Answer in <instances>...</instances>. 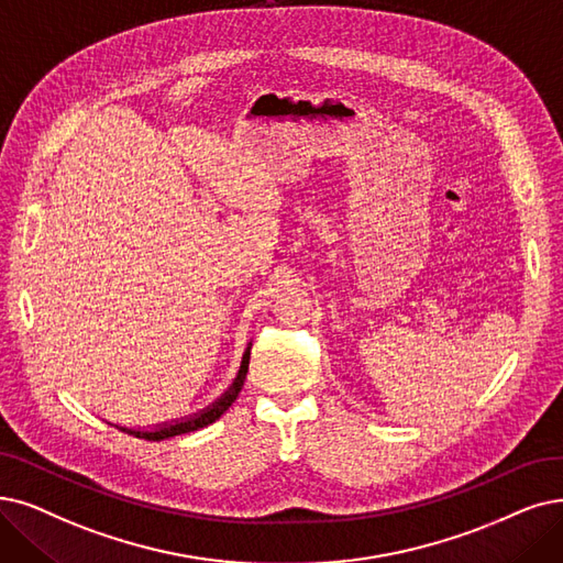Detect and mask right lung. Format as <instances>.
I'll return each instance as SVG.
<instances>
[{
  "label": "right lung",
  "instance_id": "add662e5",
  "mask_svg": "<svg viewBox=\"0 0 563 563\" xmlns=\"http://www.w3.org/2000/svg\"><path fill=\"white\" fill-rule=\"evenodd\" d=\"M246 369H250V349H246L244 357H242V367L238 372V378L235 384L227 390V395H223L219 401H214L210 409H206L203 413H196L187 420H179V422H173V424H164V427H156V430H129V427H118V430L126 432V434H133L139 439H145V441H164V439H170V437H177V434H187V432H196L200 430V427H206L214 420H219V416H223V411H229L231 404L238 399L242 386H244V378H246Z\"/></svg>",
  "mask_w": 563,
  "mask_h": 563
}]
</instances>
